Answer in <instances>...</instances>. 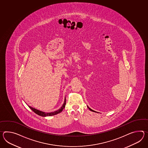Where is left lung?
<instances>
[{
    "instance_id": "1",
    "label": "left lung",
    "mask_w": 148,
    "mask_h": 148,
    "mask_svg": "<svg viewBox=\"0 0 148 148\" xmlns=\"http://www.w3.org/2000/svg\"><path fill=\"white\" fill-rule=\"evenodd\" d=\"M88 108H89V109H90V110H91V111H92V112H95V111H94V110H92V109H91L90 108H89V107H88Z\"/></svg>"
}]
</instances>
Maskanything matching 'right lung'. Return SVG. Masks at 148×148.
<instances>
[{
    "label": "right lung",
    "mask_w": 148,
    "mask_h": 148,
    "mask_svg": "<svg viewBox=\"0 0 148 148\" xmlns=\"http://www.w3.org/2000/svg\"><path fill=\"white\" fill-rule=\"evenodd\" d=\"M65 105H66V98L65 99L64 103H63L62 107L60 108L58 110H57V111L52 112H41V111H40V110H37L36 109L32 108V107H31L30 106H29V107L33 112H34L37 115H39V116H43V117H46V116H53V115H57V114H59L60 112H62V110L65 107Z\"/></svg>",
    "instance_id": "add662e5"
}]
</instances>
